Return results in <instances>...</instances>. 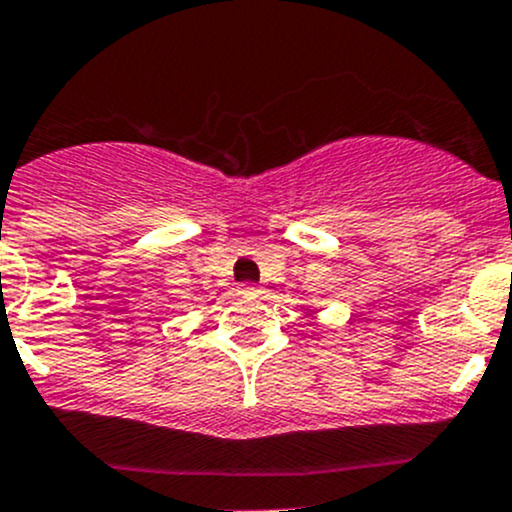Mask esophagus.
Here are the masks:
<instances>
[{
	"mask_svg": "<svg viewBox=\"0 0 512 512\" xmlns=\"http://www.w3.org/2000/svg\"><path fill=\"white\" fill-rule=\"evenodd\" d=\"M260 292H262V289L257 287V285H250V282H247V285L237 287V294H240V297H247V299L257 297V294H260Z\"/></svg>",
	"mask_w": 512,
	"mask_h": 512,
	"instance_id": "esophagus-1",
	"label": "esophagus"
}]
</instances>
